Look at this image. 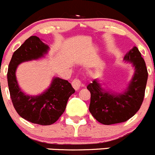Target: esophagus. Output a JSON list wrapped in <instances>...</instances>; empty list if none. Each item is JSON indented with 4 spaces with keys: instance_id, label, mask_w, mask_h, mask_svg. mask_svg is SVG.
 <instances>
[{
    "instance_id": "obj_1",
    "label": "esophagus",
    "mask_w": 155,
    "mask_h": 155,
    "mask_svg": "<svg viewBox=\"0 0 155 155\" xmlns=\"http://www.w3.org/2000/svg\"><path fill=\"white\" fill-rule=\"evenodd\" d=\"M72 86L74 88L75 90L78 91L80 89L81 86H82V82H81V81L79 80V79H76L73 81V82H72Z\"/></svg>"
}]
</instances>
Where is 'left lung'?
Returning <instances> with one entry per match:
<instances>
[{
    "label": "left lung",
    "mask_w": 155,
    "mask_h": 155,
    "mask_svg": "<svg viewBox=\"0 0 155 155\" xmlns=\"http://www.w3.org/2000/svg\"><path fill=\"white\" fill-rule=\"evenodd\" d=\"M124 60L131 63L134 70L125 90L115 92L104 88L99 79H94L87 86L91 93L89 112L103 125L126 121L139 110L144 100L148 75L145 62L136 47L125 54Z\"/></svg>",
    "instance_id": "1"
}]
</instances>
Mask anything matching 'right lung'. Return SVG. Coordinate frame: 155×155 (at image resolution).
<instances>
[{"label": "right lung", "instance_id": "1", "mask_svg": "<svg viewBox=\"0 0 155 155\" xmlns=\"http://www.w3.org/2000/svg\"><path fill=\"white\" fill-rule=\"evenodd\" d=\"M50 47L36 36H31L13 54L8 71L10 95L15 110L34 124L50 125L56 122L66 109L68 99L75 92L67 80L53 77L50 86L37 95L21 90L16 76L17 66L24 62L37 60L48 53Z\"/></svg>", "mask_w": 155, "mask_h": 155}]
</instances>
